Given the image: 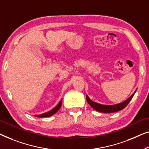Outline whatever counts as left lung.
<instances>
[{
    "label": "left lung",
    "mask_w": 149,
    "mask_h": 149,
    "mask_svg": "<svg viewBox=\"0 0 149 149\" xmlns=\"http://www.w3.org/2000/svg\"><path fill=\"white\" fill-rule=\"evenodd\" d=\"M136 91L132 94V95L130 96L128 98H127L126 100H124V101L121 102L120 103L116 104L108 105V104H102L98 103V102H96L95 101H93V100H92L91 98L88 97V95H86V100L88 103L94 109H95L98 112H102V113L117 112L119 111L124 109L125 107L127 105V104L129 103L130 101L132 100V98H133L135 93L136 92Z\"/></svg>",
    "instance_id": "1"
}]
</instances>
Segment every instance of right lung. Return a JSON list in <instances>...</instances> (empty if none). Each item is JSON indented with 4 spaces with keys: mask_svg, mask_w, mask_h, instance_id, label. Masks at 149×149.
<instances>
[{
    "mask_svg": "<svg viewBox=\"0 0 149 149\" xmlns=\"http://www.w3.org/2000/svg\"><path fill=\"white\" fill-rule=\"evenodd\" d=\"M61 104H62V99L59 102H58V103L56 104V107H54L53 109H51V111H48V112L44 113H42L40 115H35L34 116L37 117H50V116H53V115L56 113L58 111V109L61 108Z\"/></svg>",
    "mask_w": 149,
    "mask_h": 149,
    "instance_id": "add662e5",
    "label": "right lung"
}]
</instances>
